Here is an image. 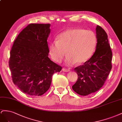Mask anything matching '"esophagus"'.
Segmentation results:
<instances>
[{"instance_id":"obj_1","label":"esophagus","mask_w":122,"mask_h":122,"mask_svg":"<svg viewBox=\"0 0 122 122\" xmlns=\"http://www.w3.org/2000/svg\"><path fill=\"white\" fill-rule=\"evenodd\" d=\"M62 71H64V72H68L70 71V69L69 68H62Z\"/></svg>"}]
</instances>
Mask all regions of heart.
I'll return each instance as SVG.
<instances>
[{"mask_svg":"<svg viewBox=\"0 0 122 122\" xmlns=\"http://www.w3.org/2000/svg\"><path fill=\"white\" fill-rule=\"evenodd\" d=\"M97 43L96 34L91 30L72 28L58 35L49 46V54L55 61L61 62L66 53L65 63L71 66L83 64L92 57Z\"/></svg>","mask_w":122,"mask_h":122,"instance_id":"obj_1","label":"heart"}]
</instances>
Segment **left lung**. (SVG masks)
Returning <instances> with one entry per match:
<instances>
[{
	"label": "left lung",
	"instance_id": "8db88e82",
	"mask_svg": "<svg viewBox=\"0 0 122 122\" xmlns=\"http://www.w3.org/2000/svg\"><path fill=\"white\" fill-rule=\"evenodd\" d=\"M97 44L92 56L84 64L74 68L78 78L72 88L76 93L87 96L102 87L112 68V53L104 30L96 27Z\"/></svg>",
	"mask_w": 122,
	"mask_h": 122
}]
</instances>
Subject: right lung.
Instances as JSON below:
<instances>
[{"mask_svg": "<svg viewBox=\"0 0 122 122\" xmlns=\"http://www.w3.org/2000/svg\"><path fill=\"white\" fill-rule=\"evenodd\" d=\"M50 26L49 23L29 24L17 37L10 51L13 82L27 95H43L50 87L52 76L62 68L48 57Z\"/></svg>", "mask_w": 122, "mask_h": 122, "instance_id": "add662e5", "label": "right lung"}]
</instances>
